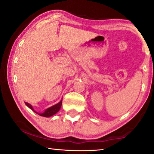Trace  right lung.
I'll list each match as a JSON object with an SVG mask.
<instances>
[{"label": "right lung", "mask_w": 154, "mask_h": 154, "mask_svg": "<svg viewBox=\"0 0 154 154\" xmlns=\"http://www.w3.org/2000/svg\"><path fill=\"white\" fill-rule=\"evenodd\" d=\"M25 104H26V106L27 107H29V109L32 110L34 112H35L36 113H37L38 115H39L41 116H43V117H46V118H49L50 116H54V114H56L57 112H58L59 110L61 109V104H62V100H61L60 102L59 103H57V104H54V106H52L49 108H48L47 109L45 110V111L43 112L42 113H38V112H36L34 111L32 106L31 104H29V103L27 102H25Z\"/></svg>", "instance_id": "1"}]
</instances>
